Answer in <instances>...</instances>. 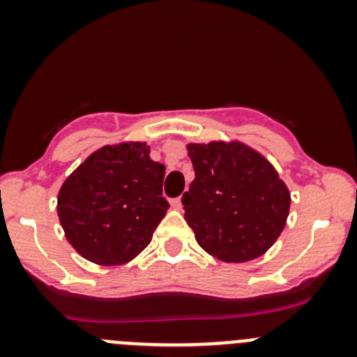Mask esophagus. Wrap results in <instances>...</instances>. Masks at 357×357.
<instances>
[{
	"label": "esophagus",
	"instance_id": "obj_1",
	"mask_svg": "<svg viewBox=\"0 0 357 357\" xmlns=\"http://www.w3.org/2000/svg\"><path fill=\"white\" fill-rule=\"evenodd\" d=\"M171 207L172 208H176V211H181V207H183V204H181V199H172L171 200Z\"/></svg>",
	"mask_w": 357,
	"mask_h": 357
}]
</instances>
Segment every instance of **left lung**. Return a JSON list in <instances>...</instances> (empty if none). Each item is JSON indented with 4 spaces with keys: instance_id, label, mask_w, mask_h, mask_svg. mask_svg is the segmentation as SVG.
Instances as JSON below:
<instances>
[{
    "instance_id": "left-lung-1",
    "label": "left lung",
    "mask_w": 357,
    "mask_h": 357,
    "mask_svg": "<svg viewBox=\"0 0 357 357\" xmlns=\"http://www.w3.org/2000/svg\"><path fill=\"white\" fill-rule=\"evenodd\" d=\"M195 179L185 219L207 254L225 262L261 257L285 228L290 192L259 152L240 142L190 143Z\"/></svg>"
}]
</instances>
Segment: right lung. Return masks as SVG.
Here are the masks:
<instances>
[{
	"label": "right lung",
	"mask_w": 357,
	"mask_h": 357,
	"mask_svg": "<svg viewBox=\"0 0 357 357\" xmlns=\"http://www.w3.org/2000/svg\"><path fill=\"white\" fill-rule=\"evenodd\" d=\"M165 167L146 143L107 145L91 153L59 192L60 225L72 247L102 266L126 264L150 242L169 204Z\"/></svg>",
	"instance_id": "right-lung-1"
}]
</instances>
